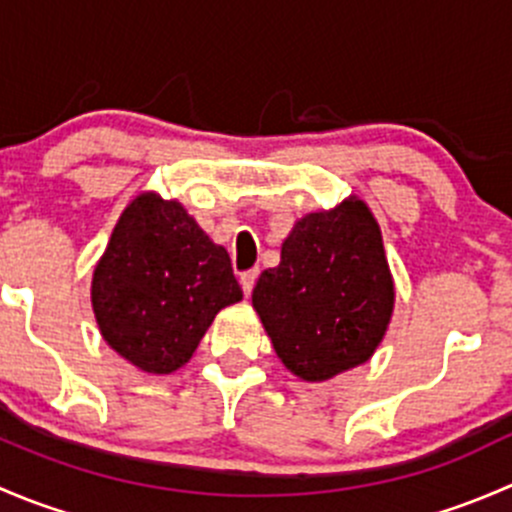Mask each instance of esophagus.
Instances as JSON below:
<instances>
[{"instance_id": "esophagus-1", "label": "esophagus", "mask_w": 512, "mask_h": 512, "mask_svg": "<svg viewBox=\"0 0 512 512\" xmlns=\"http://www.w3.org/2000/svg\"><path fill=\"white\" fill-rule=\"evenodd\" d=\"M257 275H260V272H257V270L242 272V275H240V285H242V292H245V297L252 292V287H255Z\"/></svg>"}]
</instances>
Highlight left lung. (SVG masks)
Segmentation results:
<instances>
[{"label":"left lung","instance_id":"left-lung-1","mask_svg":"<svg viewBox=\"0 0 512 512\" xmlns=\"http://www.w3.org/2000/svg\"><path fill=\"white\" fill-rule=\"evenodd\" d=\"M394 302L381 227L356 195L299 218L282 242L280 265L252 289L277 356L309 384L366 364L389 329Z\"/></svg>","mask_w":512,"mask_h":512}]
</instances>
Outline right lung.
I'll list each match as a JSON object with an SVG mask.
<instances>
[{
  "label": "right lung",
  "mask_w": 512,
  "mask_h": 512,
  "mask_svg": "<svg viewBox=\"0 0 512 512\" xmlns=\"http://www.w3.org/2000/svg\"><path fill=\"white\" fill-rule=\"evenodd\" d=\"M240 299L225 247L156 190L123 208L91 280L103 342L153 376L188 364L215 314Z\"/></svg>",
  "instance_id": "add662e5"
}]
</instances>
